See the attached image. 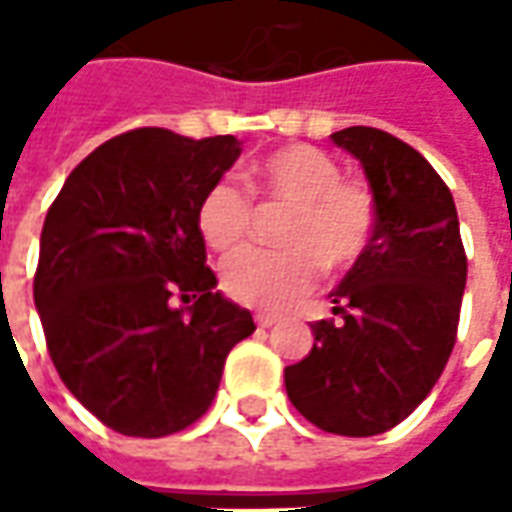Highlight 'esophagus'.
Returning a JSON list of instances; mask_svg holds the SVG:
<instances>
[{"instance_id": "34e87169", "label": "esophagus", "mask_w": 512, "mask_h": 512, "mask_svg": "<svg viewBox=\"0 0 512 512\" xmlns=\"http://www.w3.org/2000/svg\"><path fill=\"white\" fill-rule=\"evenodd\" d=\"M279 319H282L279 313H256V325L259 327H273Z\"/></svg>"}]
</instances>
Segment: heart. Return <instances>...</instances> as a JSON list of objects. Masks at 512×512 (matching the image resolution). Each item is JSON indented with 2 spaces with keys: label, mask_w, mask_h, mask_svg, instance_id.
<instances>
[{
  "label": "heart",
  "mask_w": 512,
  "mask_h": 512,
  "mask_svg": "<svg viewBox=\"0 0 512 512\" xmlns=\"http://www.w3.org/2000/svg\"><path fill=\"white\" fill-rule=\"evenodd\" d=\"M253 193L290 210L279 227L282 247H245L222 265L225 293L245 307L282 310L313 290L322 270L350 273L370 256L379 233L376 190L342 176L333 153L316 145L270 150L253 168ZM253 199L245 187L219 179L196 207V225L213 250H233L250 230Z\"/></svg>",
  "instance_id": "obj_1"
}]
</instances>
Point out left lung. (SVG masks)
I'll return each instance as SVG.
<instances>
[{"mask_svg":"<svg viewBox=\"0 0 512 512\" xmlns=\"http://www.w3.org/2000/svg\"><path fill=\"white\" fill-rule=\"evenodd\" d=\"M362 162L379 199L370 256L336 287L313 350L285 367L287 399L325 433L376 436L404 422L453 353L467 282L450 187L419 150L379 128L330 136Z\"/></svg>","mask_w":512,"mask_h":512,"instance_id":"8db88e82","label":"left lung"}]
</instances>
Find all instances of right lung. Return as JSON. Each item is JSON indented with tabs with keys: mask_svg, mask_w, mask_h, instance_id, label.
<instances>
[{
	"mask_svg": "<svg viewBox=\"0 0 512 512\" xmlns=\"http://www.w3.org/2000/svg\"><path fill=\"white\" fill-rule=\"evenodd\" d=\"M239 153L236 136L128 130L70 170L45 216L33 299L50 362L122 436L159 439L199 422L227 353L256 330L213 290L196 225L202 193Z\"/></svg>",
	"mask_w": 512,
	"mask_h": 512,
	"instance_id": "obj_1",
	"label": "right lung"
}]
</instances>
